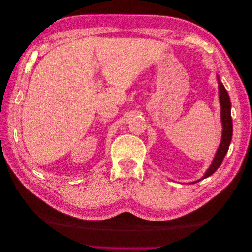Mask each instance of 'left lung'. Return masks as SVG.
I'll return each instance as SVG.
<instances>
[{
    "label": "left lung",
    "mask_w": 252,
    "mask_h": 252,
    "mask_svg": "<svg viewBox=\"0 0 252 252\" xmlns=\"http://www.w3.org/2000/svg\"><path fill=\"white\" fill-rule=\"evenodd\" d=\"M218 81H219V96H220V120H222V126H223V132H222V140H220V144L219 146V149L215 156V158L209 166L207 171L205 172L203 177L193 183L200 182L201 180H204L206 178L210 177L211 174L215 173L217 169L222 164L223 159L227 154L228 149H229V145L232 138V119H231V103L229 95H228L227 90L225 89L224 85L220 82L219 75H218Z\"/></svg>",
    "instance_id": "left-lung-1"
}]
</instances>
